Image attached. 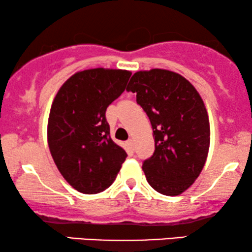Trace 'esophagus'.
<instances>
[{
    "instance_id": "1",
    "label": "esophagus",
    "mask_w": 252,
    "mask_h": 252,
    "mask_svg": "<svg viewBox=\"0 0 252 252\" xmlns=\"http://www.w3.org/2000/svg\"><path fill=\"white\" fill-rule=\"evenodd\" d=\"M126 146L129 150H134V141L132 139H129L128 141H126Z\"/></svg>"
}]
</instances>
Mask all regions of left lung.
<instances>
[{
    "label": "left lung",
    "instance_id": "8db88e82",
    "mask_svg": "<svg viewBox=\"0 0 252 252\" xmlns=\"http://www.w3.org/2000/svg\"><path fill=\"white\" fill-rule=\"evenodd\" d=\"M127 91L149 117L155 153L142 170L155 190L178 196L190 187L204 167L210 148V123L204 102L181 74L153 68L137 71Z\"/></svg>",
    "mask_w": 252,
    "mask_h": 252
}]
</instances>
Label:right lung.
<instances>
[{"instance_id": "add662e5", "label": "right lung", "mask_w": 252, "mask_h": 252, "mask_svg": "<svg viewBox=\"0 0 252 252\" xmlns=\"http://www.w3.org/2000/svg\"><path fill=\"white\" fill-rule=\"evenodd\" d=\"M130 74L103 67L79 71L62 85L51 104V157L68 185L82 194L109 188L126 159V151L110 136L105 111L125 91Z\"/></svg>"}]
</instances>
